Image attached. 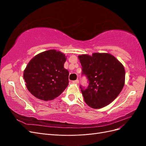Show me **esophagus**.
Instances as JSON below:
<instances>
[{
  "instance_id": "1",
  "label": "esophagus",
  "mask_w": 146,
  "mask_h": 146,
  "mask_svg": "<svg viewBox=\"0 0 146 146\" xmlns=\"http://www.w3.org/2000/svg\"><path fill=\"white\" fill-rule=\"evenodd\" d=\"M72 82L74 83H76V84H78L79 83V81L78 80H74V81H72Z\"/></svg>"
}]
</instances>
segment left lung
<instances>
[{
	"instance_id": "obj_1",
	"label": "left lung",
	"mask_w": 146,
	"mask_h": 146,
	"mask_svg": "<svg viewBox=\"0 0 146 146\" xmlns=\"http://www.w3.org/2000/svg\"><path fill=\"white\" fill-rule=\"evenodd\" d=\"M82 76L88 80L86 88L80 85L84 100L92 108H100L111 103L120 94L125 83V69L109 54L94 53L79 55Z\"/></svg>"
}]
</instances>
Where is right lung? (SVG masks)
<instances>
[{"mask_svg": "<svg viewBox=\"0 0 146 146\" xmlns=\"http://www.w3.org/2000/svg\"><path fill=\"white\" fill-rule=\"evenodd\" d=\"M66 60L63 53L55 50L43 52L31 60L24 72L30 93L46 101L62 93L69 83V72L64 68Z\"/></svg>", "mask_w": 146, "mask_h": 146, "instance_id": "1", "label": "right lung"}]
</instances>
